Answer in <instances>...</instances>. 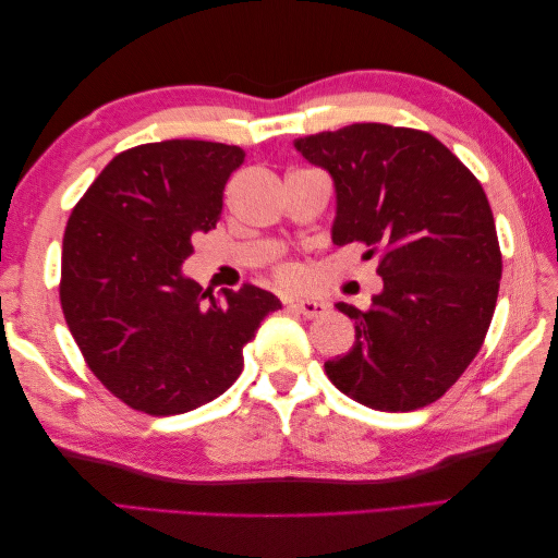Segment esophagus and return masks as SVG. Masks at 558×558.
Here are the masks:
<instances>
[{
    "mask_svg": "<svg viewBox=\"0 0 558 558\" xmlns=\"http://www.w3.org/2000/svg\"><path fill=\"white\" fill-rule=\"evenodd\" d=\"M291 307L298 310L302 316L318 318V316H324L328 312V302L318 300V298H305V300H293Z\"/></svg>",
    "mask_w": 558,
    "mask_h": 558,
    "instance_id": "esophagus-1",
    "label": "esophagus"
}]
</instances>
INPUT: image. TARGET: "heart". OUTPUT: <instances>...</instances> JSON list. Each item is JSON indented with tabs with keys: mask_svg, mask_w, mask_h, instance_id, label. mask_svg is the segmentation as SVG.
I'll use <instances>...</instances> for the list:
<instances>
[{
	"mask_svg": "<svg viewBox=\"0 0 558 558\" xmlns=\"http://www.w3.org/2000/svg\"><path fill=\"white\" fill-rule=\"evenodd\" d=\"M275 275H277V279H279L281 283H293V281L298 279L295 267H293V265H289V263H281V265H277V267H275Z\"/></svg>",
	"mask_w": 558,
	"mask_h": 558,
	"instance_id": "1",
	"label": "heart"
}]
</instances>
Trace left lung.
<instances>
[{"mask_svg": "<svg viewBox=\"0 0 558 558\" xmlns=\"http://www.w3.org/2000/svg\"><path fill=\"white\" fill-rule=\"evenodd\" d=\"M295 148L335 181V244L379 256L384 291L356 320V342L326 361L328 379L365 408L412 412L442 398L492 326L502 256L477 177L433 134L353 123Z\"/></svg>", "mask_w": 558, "mask_h": 558, "instance_id": "obj_1", "label": "left lung"}]
</instances>
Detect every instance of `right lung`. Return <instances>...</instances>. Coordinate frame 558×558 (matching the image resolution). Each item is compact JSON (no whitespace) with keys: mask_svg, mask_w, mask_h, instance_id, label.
<instances>
[{"mask_svg":"<svg viewBox=\"0 0 558 558\" xmlns=\"http://www.w3.org/2000/svg\"><path fill=\"white\" fill-rule=\"evenodd\" d=\"M244 156L199 140L128 148L66 221L64 320L93 375L132 410L183 414L226 393L260 320L281 310L253 283L211 295L181 272L193 240L216 228Z\"/></svg>","mask_w":558,"mask_h":558,"instance_id":"1","label":"right lung"}]
</instances>
